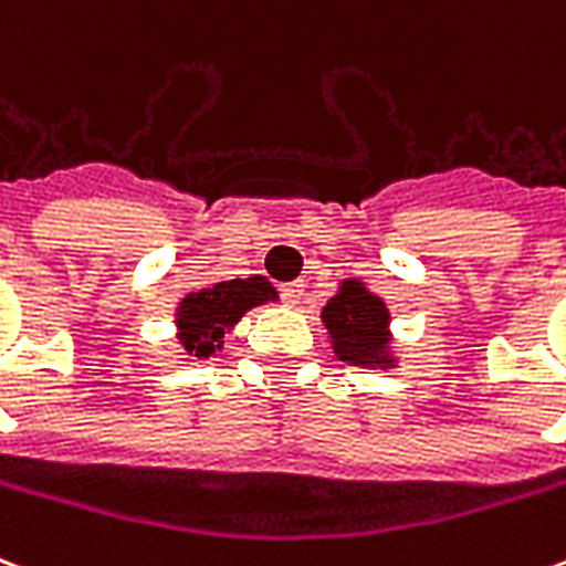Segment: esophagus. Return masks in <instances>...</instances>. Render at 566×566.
<instances>
[{
  "instance_id": "obj_1",
  "label": "esophagus",
  "mask_w": 566,
  "mask_h": 566,
  "mask_svg": "<svg viewBox=\"0 0 566 566\" xmlns=\"http://www.w3.org/2000/svg\"><path fill=\"white\" fill-rule=\"evenodd\" d=\"M305 296V282H291V284H282V300L287 305H296V302Z\"/></svg>"
}]
</instances>
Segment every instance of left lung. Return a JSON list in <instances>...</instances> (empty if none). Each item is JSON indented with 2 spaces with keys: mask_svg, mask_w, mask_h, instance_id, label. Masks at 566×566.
<instances>
[{
  "mask_svg": "<svg viewBox=\"0 0 566 566\" xmlns=\"http://www.w3.org/2000/svg\"><path fill=\"white\" fill-rule=\"evenodd\" d=\"M323 323L332 335V347L340 359L365 368H388V312L379 296L365 291V284L344 282L326 302Z\"/></svg>",
  "mask_w": 566,
  "mask_h": 566,
  "instance_id": "left-lung-1",
  "label": "left lung"
}]
</instances>
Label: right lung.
<instances>
[{
	"instance_id": "add662e5",
	"label": "right lung",
	"mask_w": 566,
	"mask_h": 566,
	"mask_svg": "<svg viewBox=\"0 0 566 566\" xmlns=\"http://www.w3.org/2000/svg\"><path fill=\"white\" fill-rule=\"evenodd\" d=\"M275 300L273 284L264 275L252 279H234V282H219L205 291L189 293L178 308L180 344L184 350L207 359L210 353L222 347L226 332L243 317L249 308Z\"/></svg>"
}]
</instances>
